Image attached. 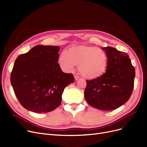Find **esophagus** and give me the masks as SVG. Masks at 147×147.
<instances>
[{
	"mask_svg": "<svg viewBox=\"0 0 147 147\" xmlns=\"http://www.w3.org/2000/svg\"><path fill=\"white\" fill-rule=\"evenodd\" d=\"M79 79V76H78V75H74V79L75 80H77Z\"/></svg>",
	"mask_w": 147,
	"mask_h": 147,
	"instance_id": "34e87169",
	"label": "esophagus"
}]
</instances>
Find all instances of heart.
I'll list each match as a JSON object with an SVG mask.
<instances>
[{"mask_svg":"<svg viewBox=\"0 0 147 147\" xmlns=\"http://www.w3.org/2000/svg\"><path fill=\"white\" fill-rule=\"evenodd\" d=\"M61 67L68 71L78 65L80 73L88 79H96L103 76L107 69V57L103 50L85 45L72 46L63 51L59 57Z\"/></svg>","mask_w":147,"mask_h":147,"instance_id":"obj_1","label":"heart"}]
</instances>
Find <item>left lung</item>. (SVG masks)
I'll return each instance as SVG.
<instances>
[{"mask_svg":"<svg viewBox=\"0 0 147 147\" xmlns=\"http://www.w3.org/2000/svg\"><path fill=\"white\" fill-rule=\"evenodd\" d=\"M102 49L107 57V69L101 77L86 80L85 98L95 108L111 111L129 100L134 87L135 69L125 52L111 47Z\"/></svg>","mask_w":147,"mask_h":147,"instance_id":"obj_1","label":"left lung"}]
</instances>
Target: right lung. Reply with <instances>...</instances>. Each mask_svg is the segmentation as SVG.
Instances as JSON below:
<instances>
[{
	"label": "right lung",
	"instance_id": "obj_1",
	"mask_svg": "<svg viewBox=\"0 0 147 147\" xmlns=\"http://www.w3.org/2000/svg\"><path fill=\"white\" fill-rule=\"evenodd\" d=\"M59 47L36 46L16 59L11 83L22 106L36 113L52 111L61 103L66 86L74 81L58 63Z\"/></svg>",
	"mask_w": 147,
	"mask_h": 147
}]
</instances>
